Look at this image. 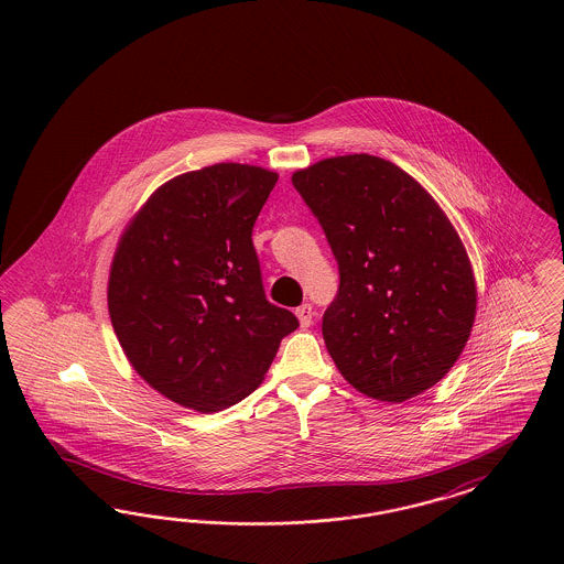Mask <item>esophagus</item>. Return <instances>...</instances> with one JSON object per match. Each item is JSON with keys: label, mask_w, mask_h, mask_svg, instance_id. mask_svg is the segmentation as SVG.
I'll return each instance as SVG.
<instances>
[{"label": "esophagus", "mask_w": 564, "mask_h": 564, "mask_svg": "<svg viewBox=\"0 0 564 564\" xmlns=\"http://www.w3.org/2000/svg\"><path fill=\"white\" fill-rule=\"evenodd\" d=\"M313 306L311 304H302V306H297L295 308V317H297V322L302 327H311L313 325Z\"/></svg>", "instance_id": "34e87169"}]
</instances>
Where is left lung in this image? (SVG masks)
<instances>
[{"label":"left lung","mask_w":564,"mask_h":564,"mask_svg":"<svg viewBox=\"0 0 564 564\" xmlns=\"http://www.w3.org/2000/svg\"><path fill=\"white\" fill-rule=\"evenodd\" d=\"M292 182L338 260L322 323L338 372L378 402L421 395L476 322V276L453 221L412 175L370 154L323 159Z\"/></svg>","instance_id":"1"}]
</instances>
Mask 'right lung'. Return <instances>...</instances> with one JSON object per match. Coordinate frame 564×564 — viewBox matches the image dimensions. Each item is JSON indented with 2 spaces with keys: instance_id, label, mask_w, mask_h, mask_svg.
<instances>
[{
  "instance_id": "1",
  "label": "right lung",
  "mask_w": 564,
  "mask_h": 564,
  "mask_svg": "<svg viewBox=\"0 0 564 564\" xmlns=\"http://www.w3.org/2000/svg\"><path fill=\"white\" fill-rule=\"evenodd\" d=\"M276 180L241 162L182 173L118 239L109 319L134 372L171 402L203 414L241 402L297 327L267 300L251 241Z\"/></svg>"
}]
</instances>
